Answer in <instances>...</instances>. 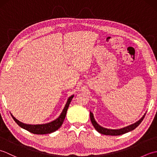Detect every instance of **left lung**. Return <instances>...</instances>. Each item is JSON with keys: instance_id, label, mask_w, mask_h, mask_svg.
<instances>
[{"instance_id": "1", "label": "left lung", "mask_w": 157, "mask_h": 157, "mask_svg": "<svg viewBox=\"0 0 157 157\" xmlns=\"http://www.w3.org/2000/svg\"><path fill=\"white\" fill-rule=\"evenodd\" d=\"M90 117L91 122L92 123L93 126L94 127V128L96 129V131L98 132L99 133H101V134H102L109 135V136H119V135L124 134H125V133H128L130 131H132V130L136 129L140 124L141 122L142 121V120L144 119L145 115H146V114H144V115L138 121L134 123V124L130 125L129 126L125 127V128H123L119 129H111L102 128V126L98 125L97 122L95 121V119L94 118V115H93V113L91 112H90Z\"/></svg>"}]
</instances>
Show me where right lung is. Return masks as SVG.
<instances>
[{"instance_id":"right-lung-1","label":"right lung","mask_w":157,"mask_h":157,"mask_svg":"<svg viewBox=\"0 0 157 157\" xmlns=\"http://www.w3.org/2000/svg\"><path fill=\"white\" fill-rule=\"evenodd\" d=\"M73 98V95L70 96V97L68 98L65 108L63 109V111H62L61 114L60 115V116L57 119H55V121H53L52 122L46 123V124H41V125L25 124V123L18 121V120L15 119L12 115L11 116L13 119H14V121L17 123L18 125H19L21 128L23 129L28 130V132L32 133V134H51V133L54 132L56 131V130H57L62 125L63 121H64V119L65 118L66 113H67V111L69 104L70 102H71Z\"/></svg>"}]
</instances>
